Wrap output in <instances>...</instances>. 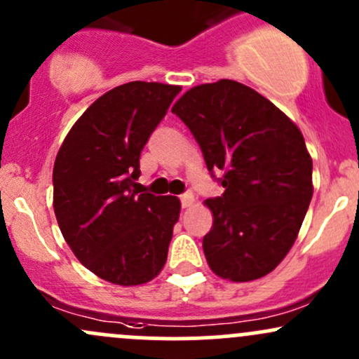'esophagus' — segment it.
<instances>
[{
    "label": "esophagus",
    "instance_id": "obj_1",
    "mask_svg": "<svg viewBox=\"0 0 359 359\" xmlns=\"http://www.w3.org/2000/svg\"><path fill=\"white\" fill-rule=\"evenodd\" d=\"M180 200H181V207H183V209H188V207L194 205L195 196H194V194H190V191H188V194L181 195Z\"/></svg>",
    "mask_w": 359,
    "mask_h": 359
}]
</instances>
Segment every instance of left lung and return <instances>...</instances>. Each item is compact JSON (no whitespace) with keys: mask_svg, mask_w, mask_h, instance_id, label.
<instances>
[{"mask_svg":"<svg viewBox=\"0 0 359 359\" xmlns=\"http://www.w3.org/2000/svg\"><path fill=\"white\" fill-rule=\"evenodd\" d=\"M171 111L194 133L212 176L222 172L224 194L203 202L214 215L202 243L207 264L234 283L267 276L294 245L313 195L302 132L234 80L190 88Z\"/></svg>","mask_w":359,"mask_h":359,"instance_id":"8db88e82","label":"left lung"}]
</instances>
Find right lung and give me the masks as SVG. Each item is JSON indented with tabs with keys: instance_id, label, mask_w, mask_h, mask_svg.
I'll list each match as a JSON object with an SVG mask.
<instances>
[{
	"instance_id": "obj_1",
	"label": "right lung",
	"mask_w": 359,
	"mask_h": 359,
	"mask_svg": "<svg viewBox=\"0 0 359 359\" xmlns=\"http://www.w3.org/2000/svg\"><path fill=\"white\" fill-rule=\"evenodd\" d=\"M180 86L130 82L101 95L76 119L53 169V207L65 241L90 272L138 286L163 271L178 196L133 190L140 154Z\"/></svg>"
}]
</instances>
